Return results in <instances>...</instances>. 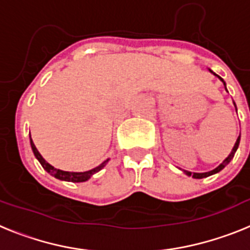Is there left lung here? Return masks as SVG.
Returning <instances> with one entry per match:
<instances>
[{"instance_id": "left-lung-1", "label": "left lung", "mask_w": 250, "mask_h": 250, "mask_svg": "<svg viewBox=\"0 0 250 250\" xmlns=\"http://www.w3.org/2000/svg\"><path fill=\"white\" fill-rule=\"evenodd\" d=\"M209 71H210V72H213V71H211V70H209ZM213 74H214V72H213ZM214 75H215V76H218V75H216V74H214ZM218 77H219L220 80L223 81V83H224V85H225L224 80H223L222 77H220V76H218ZM225 90H227V87H225ZM234 105H235V104H234ZM239 141H240V135L238 136L237 141H235V144H234V147H233V150H231V152H230V154H229V155H228V158L225 159V160L223 161L222 164H220L219 167H216L215 169H214V170H210V171H207V173H191V171H187V170H184V173L187 174V175H189V176H193L194 179H203V178H207V176H210V175H213V174L219 173L220 170H223V169H224V167H227V165H228L229 163H230V160H231V159L234 158V154H235V151H237L238 146H239Z\"/></svg>"}]
</instances>
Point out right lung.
<instances>
[{
    "label": "right lung",
    "mask_w": 250,
    "mask_h": 250,
    "mask_svg": "<svg viewBox=\"0 0 250 250\" xmlns=\"http://www.w3.org/2000/svg\"><path fill=\"white\" fill-rule=\"evenodd\" d=\"M30 143H31V147H32V151H34L35 156H36L37 160L40 161V164L42 165L43 169H45L47 173H50L52 176H55L56 179H60V180H65V182H72V183L86 182V180H89V179L91 178L94 174H96L98 171H100V170L103 169V167H105L106 164H107V161H109V159H107V160H105L104 163H101L99 167H94V169L89 170V171H83V173H75V171H63V170L56 169V167H54L52 165L48 164L47 161H46L45 159L41 156V154L39 152V150H37L36 146H35L34 141H32L31 136H30Z\"/></svg>",
    "instance_id": "1"
}]
</instances>
